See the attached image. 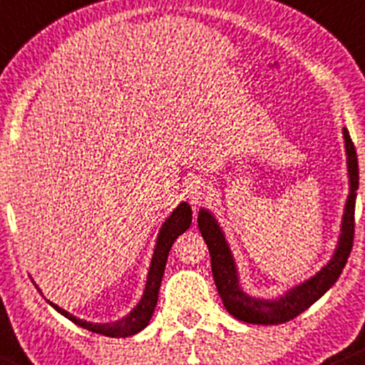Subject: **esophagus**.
I'll return each mask as SVG.
<instances>
[{"label":"esophagus","instance_id":"34e87169","mask_svg":"<svg viewBox=\"0 0 365 365\" xmlns=\"http://www.w3.org/2000/svg\"><path fill=\"white\" fill-rule=\"evenodd\" d=\"M207 196H208L207 183L201 182V180H194V182L189 185V190H187V197H189L190 205L197 207V205H200Z\"/></svg>","mask_w":365,"mask_h":365}]
</instances>
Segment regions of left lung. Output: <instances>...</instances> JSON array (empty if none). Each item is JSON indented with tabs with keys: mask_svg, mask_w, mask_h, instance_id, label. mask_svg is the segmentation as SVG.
Instances as JSON below:
<instances>
[{
	"mask_svg": "<svg viewBox=\"0 0 365 365\" xmlns=\"http://www.w3.org/2000/svg\"><path fill=\"white\" fill-rule=\"evenodd\" d=\"M346 143V155H348V175H349V194L346 201L344 215H342L341 237H339L337 250L331 260L316 272L310 280L303 282L298 287H292L278 299H258L247 296L240 289L237 267L233 262L232 251L225 239L221 226L217 225L214 215L201 208L197 215V226L210 251L212 274H214L215 287L225 303L226 310L239 321L251 324H280L294 319L302 312H305L310 305L317 302L331 285L341 277L342 269L348 262L353 247V235H355V200L359 189V160L353 140L348 130H342Z\"/></svg>",
	"mask_w": 365,
	"mask_h": 365,
	"instance_id": "8db88e82",
	"label": "left lung"
}]
</instances>
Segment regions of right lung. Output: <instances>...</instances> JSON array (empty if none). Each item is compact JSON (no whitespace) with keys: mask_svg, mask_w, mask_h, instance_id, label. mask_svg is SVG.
<instances>
[{"mask_svg":"<svg viewBox=\"0 0 365 365\" xmlns=\"http://www.w3.org/2000/svg\"><path fill=\"white\" fill-rule=\"evenodd\" d=\"M192 222V210H190L189 203H180L178 207L173 210V214L165 219V222L162 225L160 233H158L157 246H155L153 258H151L150 272H148L146 280V289H144V294L140 298V302L137 303L135 309L128 314L123 319L115 321V323H88V321L78 319L73 314H69L67 310L60 309L58 305L51 303L48 299L49 305L60 312L62 316H66L67 319L73 321L78 327L85 328L88 331H94V334L107 335V337H128V335L137 334V331L144 330L150 323L151 316L155 312V307L158 302V289H160L162 277H164L165 262H168L169 250H171L173 242L178 239V235H182L187 228ZM37 287V285H35ZM38 289V287H37Z\"/></svg>","mask_w":365,"mask_h":365,"instance_id":"obj_1","label":"right lung"}]
</instances>
